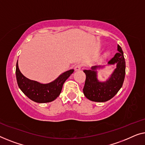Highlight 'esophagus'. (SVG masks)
Masks as SVG:
<instances>
[{
	"label": "esophagus",
	"mask_w": 145,
	"mask_h": 145,
	"mask_svg": "<svg viewBox=\"0 0 145 145\" xmlns=\"http://www.w3.org/2000/svg\"><path fill=\"white\" fill-rule=\"evenodd\" d=\"M81 67H82V66H81V64H77V66H75V70L79 71L81 69Z\"/></svg>",
	"instance_id": "esophagus-1"
}]
</instances>
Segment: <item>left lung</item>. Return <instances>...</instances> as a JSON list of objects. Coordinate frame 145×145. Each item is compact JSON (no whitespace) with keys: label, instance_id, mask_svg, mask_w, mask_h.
I'll return each mask as SVG.
<instances>
[{"label":"left lung","instance_id":"obj_1","mask_svg":"<svg viewBox=\"0 0 145 145\" xmlns=\"http://www.w3.org/2000/svg\"><path fill=\"white\" fill-rule=\"evenodd\" d=\"M118 51L108 62V65H116V67L106 81H101L98 79L97 71L105 66H95L91 67V70H83L86 75L83 93L90 101L99 103L108 101L121 88L125 79V62L123 50L120 45H118Z\"/></svg>","mask_w":145,"mask_h":145}]
</instances>
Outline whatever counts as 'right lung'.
I'll return each mask as SVG.
<instances>
[{
    "label": "right lung",
    "mask_w": 145,
    "mask_h": 145,
    "mask_svg": "<svg viewBox=\"0 0 145 145\" xmlns=\"http://www.w3.org/2000/svg\"><path fill=\"white\" fill-rule=\"evenodd\" d=\"M73 72V69L66 71L52 82L43 84L24 76L19 70L18 62L16 63V75L18 87L29 99L38 103L54 101L60 95L64 82Z\"/></svg>",
    "instance_id": "add662e5"
}]
</instances>
